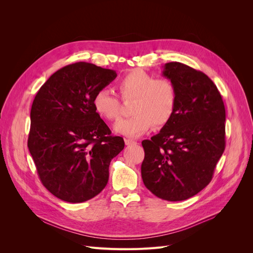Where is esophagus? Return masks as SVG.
<instances>
[{"label":"esophagus","instance_id":"1","mask_svg":"<svg viewBox=\"0 0 253 253\" xmlns=\"http://www.w3.org/2000/svg\"><path fill=\"white\" fill-rule=\"evenodd\" d=\"M125 143H126V145H130V144H135V143H136V141L132 140V139H128V138H126V139H125Z\"/></svg>","mask_w":253,"mask_h":253}]
</instances>
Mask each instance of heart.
I'll list each match as a JSON object with an SVG mask.
<instances>
[{"label":"heart","instance_id":"b5f03b06","mask_svg":"<svg viewBox=\"0 0 253 253\" xmlns=\"http://www.w3.org/2000/svg\"><path fill=\"white\" fill-rule=\"evenodd\" d=\"M118 89L124 101L134 100L131 113L133 116L118 121L114 130L127 137H138L153 125L162 127L174 115L178 93L175 84L169 79H156L142 70L126 74L118 83ZM97 114L109 121L120 117L121 101L115 92L102 88L93 98Z\"/></svg>","mask_w":253,"mask_h":253}]
</instances>
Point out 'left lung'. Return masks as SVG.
Instances as JSON below:
<instances>
[{"instance_id": "obj_1", "label": "left lung", "mask_w": 253, "mask_h": 253, "mask_svg": "<svg viewBox=\"0 0 253 253\" xmlns=\"http://www.w3.org/2000/svg\"><path fill=\"white\" fill-rule=\"evenodd\" d=\"M163 76L177 88L174 115L151 140H142L141 177L167 201H182L211 181L225 148V109L215 84L202 72L168 62Z\"/></svg>"}]
</instances>
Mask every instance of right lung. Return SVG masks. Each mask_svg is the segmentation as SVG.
Segmentation results:
<instances>
[{
    "label": "right lung",
    "instance_id": "1",
    "mask_svg": "<svg viewBox=\"0 0 253 253\" xmlns=\"http://www.w3.org/2000/svg\"><path fill=\"white\" fill-rule=\"evenodd\" d=\"M113 70L88 62L69 64L40 88L31 110L28 147L44 187L65 202L98 195L124 139L112 135L93 106L96 92L116 79Z\"/></svg>",
    "mask_w": 253,
    "mask_h": 253
}]
</instances>
